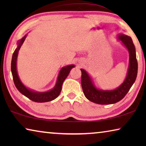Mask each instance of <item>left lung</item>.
Segmentation results:
<instances>
[{"label": "left lung", "instance_id": "8db88e82", "mask_svg": "<svg viewBox=\"0 0 146 146\" xmlns=\"http://www.w3.org/2000/svg\"><path fill=\"white\" fill-rule=\"evenodd\" d=\"M119 39L126 46L129 53V66L127 77L122 84L113 91L98 90L95 88L88 73L82 69L81 85L85 97L89 100L98 104H111L118 102L126 95L135 82L137 76L138 62L136 57L135 48L130 36L120 35Z\"/></svg>", "mask_w": 146, "mask_h": 146}]
</instances>
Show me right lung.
<instances>
[{"mask_svg": "<svg viewBox=\"0 0 146 146\" xmlns=\"http://www.w3.org/2000/svg\"><path fill=\"white\" fill-rule=\"evenodd\" d=\"M26 37V35L24 36V37L21 39V40L18 43V47L15 50L14 53L12 56V60H11V70L12 73V76H13V79L16 88L20 92H21L23 95L26 96L28 97L29 99L33 101V102H49L55 99L58 97L60 94L61 90H62V86L64 81L67 77L68 75L70 73V71L74 66V65H70L66 67H64L61 69V70L59 73V75L57 78V81H56V85L53 90L51 91H49L48 92L46 93H36L35 91H30L28 89H27L25 86H24L22 82L20 80L19 78L18 74L17 72V55H18V52L19 51L20 48H21V46L23 45V42L25 40V38Z\"/></svg>", "mask_w": 146, "mask_h": 146, "instance_id": "add662e5", "label": "right lung"}]
</instances>
